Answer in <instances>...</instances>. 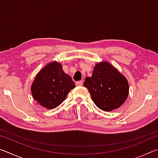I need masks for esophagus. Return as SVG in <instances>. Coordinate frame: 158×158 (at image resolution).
<instances>
[{"label": "esophagus", "instance_id": "esophagus-1", "mask_svg": "<svg viewBox=\"0 0 158 158\" xmlns=\"http://www.w3.org/2000/svg\"><path fill=\"white\" fill-rule=\"evenodd\" d=\"M83 84V81H79L76 82V85H78V86H80V85H82Z\"/></svg>", "mask_w": 158, "mask_h": 158}]
</instances>
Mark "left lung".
I'll list each match as a JSON object with an SVG mask.
<instances>
[{
    "mask_svg": "<svg viewBox=\"0 0 158 158\" xmlns=\"http://www.w3.org/2000/svg\"><path fill=\"white\" fill-rule=\"evenodd\" d=\"M84 85L95 105L105 111L120 107L129 93L127 79L106 61L96 64L92 77L85 78Z\"/></svg>",
    "mask_w": 158,
    "mask_h": 158,
    "instance_id": "left-lung-1",
    "label": "left lung"
}]
</instances>
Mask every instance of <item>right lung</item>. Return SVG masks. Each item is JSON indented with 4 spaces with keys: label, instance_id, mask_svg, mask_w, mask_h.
<instances>
[{
    "label": "right lung",
    "instance_id": "obj_1",
    "mask_svg": "<svg viewBox=\"0 0 158 158\" xmlns=\"http://www.w3.org/2000/svg\"><path fill=\"white\" fill-rule=\"evenodd\" d=\"M75 84L64 73L61 64L53 61L44 67L35 78L31 93L37 102L48 109L59 106Z\"/></svg>",
    "mask_w": 158,
    "mask_h": 158
}]
</instances>
